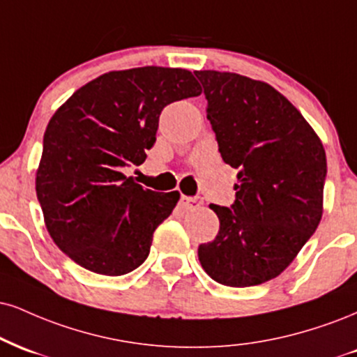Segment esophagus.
I'll use <instances>...</instances> for the list:
<instances>
[{"label":"esophagus","mask_w":357,"mask_h":357,"mask_svg":"<svg viewBox=\"0 0 357 357\" xmlns=\"http://www.w3.org/2000/svg\"><path fill=\"white\" fill-rule=\"evenodd\" d=\"M201 204H203V199H201V197L181 196V199H179V206H181L183 209H196L199 208Z\"/></svg>","instance_id":"esophagus-1"}]
</instances>
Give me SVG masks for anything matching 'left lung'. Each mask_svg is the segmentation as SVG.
I'll list each match as a JSON object with an SVG mask.
<instances>
[{
  "instance_id": "1",
  "label": "left lung",
  "mask_w": 357,
  "mask_h": 357,
  "mask_svg": "<svg viewBox=\"0 0 357 357\" xmlns=\"http://www.w3.org/2000/svg\"><path fill=\"white\" fill-rule=\"evenodd\" d=\"M195 75L222 161L238 169L234 204L209 206L220 233L197 257L220 284H263L293 263L323 218L324 146L271 84L226 71Z\"/></svg>"
}]
</instances>
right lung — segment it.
<instances>
[{"label": "right lung", "instance_id": "right-lung-1", "mask_svg": "<svg viewBox=\"0 0 357 357\" xmlns=\"http://www.w3.org/2000/svg\"><path fill=\"white\" fill-rule=\"evenodd\" d=\"M201 91L183 68H132L98 76L56 109L36 195L56 246L81 268L121 276L144 263L179 192L144 190L123 169L144 162L162 108Z\"/></svg>", "mask_w": 357, "mask_h": 357}]
</instances>
